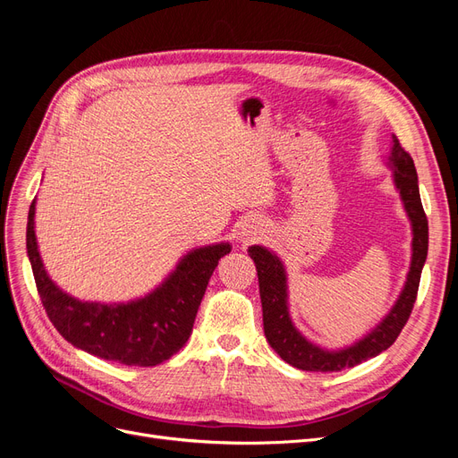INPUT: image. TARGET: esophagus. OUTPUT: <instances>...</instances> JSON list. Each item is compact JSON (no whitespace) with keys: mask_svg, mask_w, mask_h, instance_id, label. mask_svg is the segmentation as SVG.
<instances>
[{"mask_svg":"<svg viewBox=\"0 0 458 458\" xmlns=\"http://www.w3.org/2000/svg\"><path fill=\"white\" fill-rule=\"evenodd\" d=\"M263 233H266V227H263L261 219L258 217H246L242 221V225L239 227V241L242 244H248V242H254L258 241L259 237H263Z\"/></svg>","mask_w":458,"mask_h":458,"instance_id":"34e87169","label":"esophagus"}]
</instances>
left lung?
<instances>
[{"mask_svg":"<svg viewBox=\"0 0 458 458\" xmlns=\"http://www.w3.org/2000/svg\"><path fill=\"white\" fill-rule=\"evenodd\" d=\"M386 164L392 168L394 185L399 191L401 202H403L407 217L411 221V267L405 286L401 290L392 310L361 340L340 350H327L303 336L294 327L293 318H290L284 263L266 246L254 244L248 248V256L254 259L258 271L266 338L271 348L288 365L315 372H332L355 367L390 348L399 336L401 328L407 323L414 300H417L420 273L428 256V219L420 202L419 175L417 170H414V162L409 157V152H405V148L399 145L395 135H392V150Z\"/></svg>","mask_w":458,"mask_h":458,"instance_id":"8db88e82","label":"left lung"}]
</instances>
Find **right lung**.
Returning a JSON list of instances; mask_svg holds the SVG:
<instances>
[{
  "label": "right lung",
  "instance_id": "right-lung-1",
  "mask_svg": "<svg viewBox=\"0 0 458 458\" xmlns=\"http://www.w3.org/2000/svg\"><path fill=\"white\" fill-rule=\"evenodd\" d=\"M36 199L26 225V250L41 303L59 335L74 348L128 367H155L183 348L208 281L229 242L192 248L148 294L130 301H84L51 281L36 239Z\"/></svg>",
  "mask_w": 458,
  "mask_h": 458
}]
</instances>
